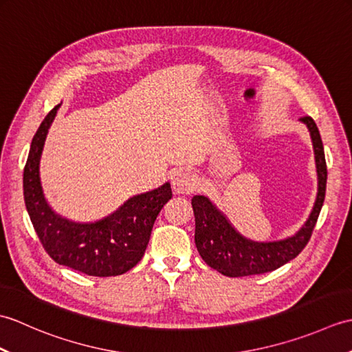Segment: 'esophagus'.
Masks as SVG:
<instances>
[{"label": "esophagus", "instance_id": "obj_1", "mask_svg": "<svg viewBox=\"0 0 352 352\" xmlns=\"http://www.w3.org/2000/svg\"><path fill=\"white\" fill-rule=\"evenodd\" d=\"M172 186H174V190L177 193H192L197 189V178L190 172L180 170L174 175Z\"/></svg>", "mask_w": 352, "mask_h": 352}]
</instances>
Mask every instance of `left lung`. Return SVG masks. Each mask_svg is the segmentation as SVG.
Masks as SVG:
<instances>
[{
	"instance_id": "obj_1",
	"label": "left lung",
	"mask_w": 352,
	"mask_h": 352,
	"mask_svg": "<svg viewBox=\"0 0 352 352\" xmlns=\"http://www.w3.org/2000/svg\"><path fill=\"white\" fill-rule=\"evenodd\" d=\"M310 131L318 170V195L313 210L295 236L278 242H254L241 236L207 197L195 195L192 208L195 213V245L206 263L227 276H246L275 271L295 258L309 243L325 199L327 163L322 139L315 121L302 116Z\"/></svg>"
}]
</instances>
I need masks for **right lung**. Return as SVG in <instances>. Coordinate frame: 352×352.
Wrapping results in <instances>:
<instances>
[{
	"mask_svg": "<svg viewBox=\"0 0 352 352\" xmlns=\"http://www.w3.org/2000/svg\"><path fill=\"white\" fill-rule=\"evenodd\" d=\"M58 107L60 104L37 129L24 168V201L30 219L56 263L92 276L125 274L144 257L157 214L172 197L170 184L130 198L115 213L96 222H72L54 213L43 197L39 163Z\"/></svg>",
	"mask_w": 352,
	"mask_h": 352,
	"instance_id": "right-lung-1",
	"label": "right lung"
}]
</instances>
